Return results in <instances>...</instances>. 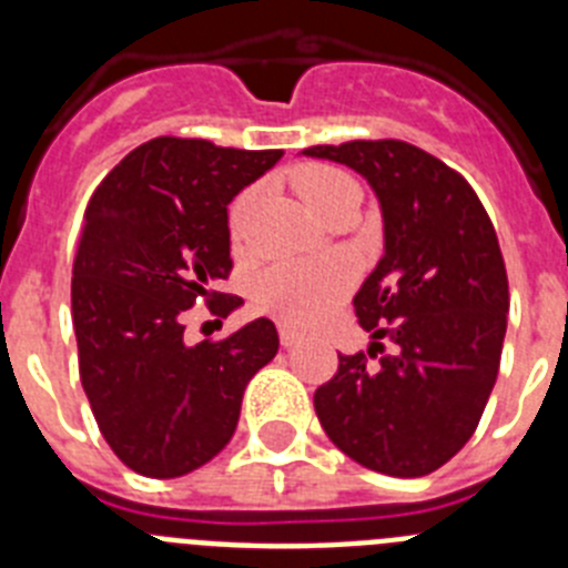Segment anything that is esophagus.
<instances>
[{
    "label": "esophagus",
    "mask_w": 568,
    "mask_h": 568,
    "mask_svg": "<svg viewBox=\"0 0 568 568\" xmlns=\"http://www.w3.org/2000/svg\"><path fill=\"white\" fill-rule=\"evenodd\" d=\"M278 335H281V346H293V344H298V338H301L298 329L287 327V324H281Z\"/></svg>",
    "instance_id": "1"
}]
</instances>
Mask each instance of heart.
Instances as JSON below:
<instances>
[{"label": "heart", "instance_id": "b5f03b06", "mask_svg": "<svg viewBox=\"0 0 568 568\" xmlns=\"http://www.w3.org/2000/svg\"><path fill=\"white\" fill-rule=\"evenodd\" d=\"M295 190H298L301 199L307 202L313 213L324 215L344 195L358 193V184H355L353 175H346L338 168L307 164V168H301L295 173ZM253 190H244L233 202V210H230L233 239H241L244 219L253 207ZM349 287H353V267L344 258L310 261V264L284 261V264L267 267L255 278L253 298L264 313L275 315L284 324L307 327L313 321L324 318L344 298Z\"/></svg>", "mask_w": 568, "mask_h": 568}]
</instances>
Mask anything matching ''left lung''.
Segmentation results:
<instances>
[{
  "label": "left lung",
  "mask_w": 568,
  "mask_h": 568,
  "mask_svg": "<svg viewBox=\"0 0 568 568\" xmlns=\"http://www.w3.org/2000/svg\"><path fill=\"white\" fill-rule=\"evenodd\" d=\"M304 153L358 170L384 213V255L353 298L373 344L338 355L315 413L361 466L420 478L464 449L498 378L509 313L498 235L464 175L415 144L355 139Z\"/></svg>",
  "instance_id": "obj_1"
}]
</instances>
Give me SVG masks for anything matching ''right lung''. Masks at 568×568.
<instances>
[{
	"label": "right lung",
	"instance_id": "obj_1",
	"mask_svg": "<svg viewBox=\"0 0 568 568\" xmlns=\"http://www.w3.org/2000/svg\"><path fill=\"white\" fill-rule=\"evenodd\" d=\"M281 155L159 135L90 195L70 281L79 378L99 433L139 475L179 478L213 460L250 378L278 353L270 318L190 346L184 315L204 301L227 318L241 304L219 293L233 270L227 204Z\"/></svg>",
	"mask_w": 568,
	"mask_h": 568
}]
</instances>
